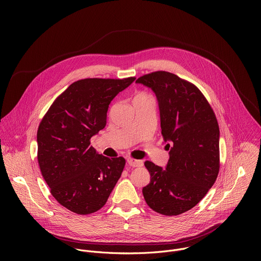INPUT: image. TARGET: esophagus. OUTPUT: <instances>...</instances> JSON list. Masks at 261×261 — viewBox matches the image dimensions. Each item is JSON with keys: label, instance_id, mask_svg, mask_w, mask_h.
<instances>
[{"label": "esophagus", "instance_id": "esophagus-1", "mask_svg": "<svg viewBox=\"0 0 261 261\" xmlns=\"http://www.w3.org/2000/svg\"><path fill=\"white\" fill-rule=\"evenodd\" d=\"M127 163L132 167H140L143 165V162L141 160H136L133 158H127Z\"/></svg>", "mask_w": 261, "mask_h": 261}]
</instances>
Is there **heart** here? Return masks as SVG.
I'll use <instances>...</instances> for the list:
<instances>
[{
  "mask_svg": "<svg viewBox=\"0 0 261 261\" xmlns=\"http://www.w3.org/2000/svg\"><path fill=\"white\" fill-rule=\"evenodd\" d=\"M147 97H152L151 95H148L147 93L144 92H139L134 96V99H140V98H147Z\"/></svg>",
  "mask_w": 261,
  "mask_h": 261,
  "instance_id": "obj_1",
  "label": "heart"
}]
</instances>
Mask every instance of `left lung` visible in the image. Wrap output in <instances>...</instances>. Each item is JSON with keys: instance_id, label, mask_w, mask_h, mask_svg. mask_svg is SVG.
Here are the masks:
<instances>
[{"instance_id": "8db88e82", "label": "left lung", "mask_w": 261, "mask_h": 261, "mask_svg": "<svg viewBox=\"0 0 261 261\" xmlns=\"http://www.w3.org/2000/svg\"><path fill=\"white\" fill-rule=\"evenodd\" d=\"M156 94L161 133L169 150L166 169L145 161L151 181L142 189L145 202L164 216L194 207L212 188L220 169L219 125L204 95L193 84L166 71L136 80Z\"/></svg>"}]
</instances>
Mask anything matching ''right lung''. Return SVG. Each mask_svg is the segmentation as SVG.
Wrapping results in <instances>:
<instances>
[{
    "label": "right lung",
    "mask_w": 261,
    "mask_h": 261,
    "mask_svg": "<svg viewBox=\"0 0 261 261\" xmlns=\"http://www.w3.org/2000/svg\"><path fill=\"white\" fill-rule=\"evenodd\" d=\"M135 77L86 79L53 102L37 132L39 167L51 195L67 210L89 215L107 201L126 160L96 152L91 138L106 125L108 106Z\"/></svg>",
    "instance_id": "1"
}]
</instances>
